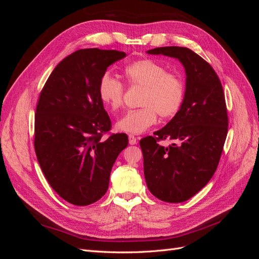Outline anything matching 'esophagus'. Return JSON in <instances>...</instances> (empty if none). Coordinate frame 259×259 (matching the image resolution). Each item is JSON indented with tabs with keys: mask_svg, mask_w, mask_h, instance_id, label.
I'll use <instances>...</instances> for the list:
<instances>
[{
	"mask_svg": "<svg viewBox=\"0 0 259 259\" xmlns=\"http://www.w3.org/2000/svg\"><path fill=\"white\" fill-rule=\"evenodd\" d=\"M128 142L131 145H136L137 144V138L134 135H128Z\"/></svg>",
	"mask_w": 259,
	"mask_h": 259,
	"instance_id": "esophagus-1",
	"label": "esophagus"
}]
</instances>
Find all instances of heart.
Wrapping results in <instances>:
<instances>
[{"label":"heart","mask_w":259,"mask_h":259,"mask_svg":"<svg viewBox=\"0 0 259 259\" xmlns=\"http://www.w3.org/2000/svg\"><path fill=\"white\" fill-rule=\"evenodd\" d=\"M124 76L131 88H143L140 106L130 110L116 122V128L128 134H142L155 124L158 114L163 119L174 116L185 100V83L180 75L151 59L133 62L124 69ZM124 85L112 75L105 73L98 83V95L103 104L112 111L124 104Z\"/></svg>","instance_id":"b5f03b06"}]
</instances>
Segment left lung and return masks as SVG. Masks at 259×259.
Masks as SVG:
<instances>
[{
  "mask_svg": "<svg viewBox=\"0 0 259 259\" xmlns=\"http://www.w3.org/2000/svg\"><path fill=\"white\" fill-rule=\"evenodd\" d=\"M152 55L177 58L186 70L185 100L165 126L140 140L148 189L164 202H185L213 177L228 133L223 86L215 70L197 53L179 46L156 48ZM175 144L161 146V140Z\"/></svg>",
  "mask_w": 259,
  "mask_h": 259,
  "instance_id": "left-lung-1",
  "label": "left lung"
}]
</instances>
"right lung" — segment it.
<instances>
[{
  "label": "right lung",
  "mask_w": 259,
  "mask_h": 259,
  "mask_svg": "<svg viewBox=\"0 0 259 259\" xmlns=\"http://www.w3.org/2000/svg\"><path fill=\"white\" fill-rule=\"evenodd\" d=\"M124 52L79 50L53 70L34 116V150L43 174L67 202L84 206L107 192L111 168L127 147L124 134L103 136L111 120L98 95V83Z\"/></svg>",
  "instance_id": "right-lung-1"
}]
</instances>
